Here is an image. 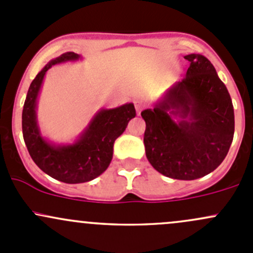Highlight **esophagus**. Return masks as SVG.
<instances>
[{
  "label": "esophagus",
  "instance_id": "esophagus-1",
  "mask_svg": "<svg viewBox=\"0 0 253 253\" xmlns=\"http://www.w3.org/2000/svg\"><path fill=\"white\" fill-rule=\"evenodd\" d=\"M134 105H136V111H137V115H141V111L143 109V105L139 101H134Z\"/></svg>",
  "mask_w": 253,
  "mask_h": 253
}]
</instances>
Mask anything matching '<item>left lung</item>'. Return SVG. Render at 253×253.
Instances as JSON below:
<instances>
[{
  "label": "left lung",
  "instance_id": "8db88e82",
  "mask_svg": "<svg viewBox=\"0 0 253 253\" xmlns=\"http://www.w3.org/2000/svg\"><path fill=\"white\" fill-rule=\"evenodd\" d=\"M186 77L170 86L145 121V155L157 171L176 180L211 174L225 159L235 129L234 106L211 61L190 53Z\"/></svg>",
  "mask_w": 253,
  "mask_h": 253
}]
</instances>
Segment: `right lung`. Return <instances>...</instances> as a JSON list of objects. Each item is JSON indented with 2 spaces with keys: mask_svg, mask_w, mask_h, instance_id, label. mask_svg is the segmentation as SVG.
<instances>
[{
  "mask_svg": "<svg viewBox=\"0 0 253 253\" xmlns=\"http://www.w3.org/2000/svg\"><path fill=\"white\" fill-rule=\"evenodd\" d=\"M78 53L65 52L45 65L32 82L22 114L25 145L35 164L51 177L66 183H82L100 176L110 165L114 143L136 116L133 103L100 109L71 143H55L42 136L38 121V99L44 78L52 66L82 60Z\"/></svg>",
  "mask_w": 253,
  "mask_h": 253,
  "instance_id": "1",
  "label": "right lung"
}]
</instances>
